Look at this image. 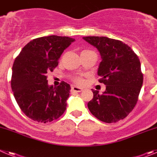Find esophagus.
<instances>
[{
    "label": "esophagus",
    "instance_id": "34e87169",
    "mask_svg": "<svg viewBox=\"0 0 157 157\" xmlns=\"http://www.w3.org/2000/svg\"><path fill=\"white\" fill-rule=\"evenodd\" d=\"M71 91L72 92L79 93L82 91V88H80V87L78 86H71Z\"/></svg>",
    "mask_w": 157,
    "mask_h": 157
}]
</instances>
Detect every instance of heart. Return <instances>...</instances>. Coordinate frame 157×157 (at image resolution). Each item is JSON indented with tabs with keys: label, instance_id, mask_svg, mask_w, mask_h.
Returning a JSON list of instances; mask_svg holds the SVG:
<instances>
[{
	"label": "heart",
	"instance_id": "obj_1",
	"mask_svg": "<svg viewBox=\"0 0 157 157\" xmlns=\"http://www.w3.org/2000/svg\"><path fill=\"white\" fill-rule=\"evenodd\" d=\"M84 51H88V50H84ZM73 80H74L75 82L77 83V84H82L83 82H84L82 78L80 77V76H76V77H75L74 78H73Z\"/></svg>",
	"mask_w": 157,
	"mask_h": 157
}]
</instances>
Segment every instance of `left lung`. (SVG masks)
<instances>
[{
	"instance_id": "1",
	"label": "left lung",
	"mask_w": 157,
	"mask_h": 157,
	"mask_svg": "<svg viewBox=\"0 0 157 157\" xmlns=\"http://www.w3.org/2000/svg\"><path fill=\"white\" fill-rule=\"evenodd\" d=\"M83 39L98 48L101 56L98 75L106 86L102 94L93 90L88 109L98 120L116 123L127 117L138 101L143 83L138 56L123 41L107 37L89 36Z\"/></svg>"
}]
</instances>
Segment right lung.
Wrapping results in <instances>:
<instances>
[{
  "label": "right lung",
  "mask_w": 157,
  "mask_h": 157,
  "mask_svg": "<svg viewBox=\"0 0 157 157\" xmlns=\"http://www.w3.org/2000/svg\"><path fill=\"white\" fill-rule=\"evenodd\" d=\"M75 40L51 35L25 45L12 66L11 86L18 105L27 117L39 123L57 120L65 112L71 86L62 82L48 86L46 74L58 65L63 50Z\"/></svg>",
  "instance_id": "obj_1"
}]
</instances>
